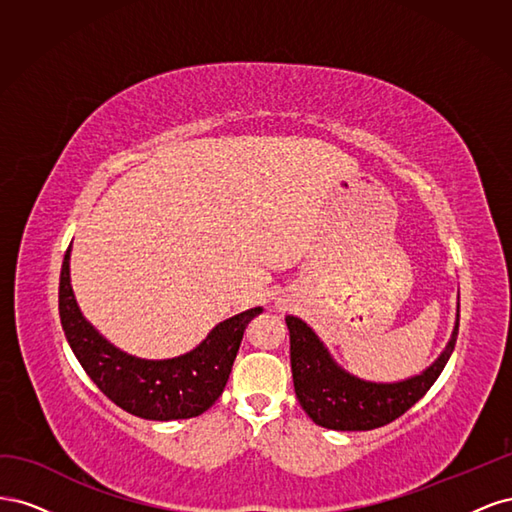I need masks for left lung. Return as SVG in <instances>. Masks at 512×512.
<instances>
[{
	"label": "left lung",
	"mask_w": 512,
	"mask_h": 512,
	"mask_svg": "<svg viewBox=\"0 0 512 512\" xmlns=\"http://www.w3.org/2000/svg\"><path fill=\"white\" fill-rule=\"evenodd\" d=\"M290 331V367L294 393L307 416L335 431H369L395 421L421 399L451 359L457 322L442 354L423 374L401 382H367L339 367L318 335L301 318L286 316Z\"/></svg>",
	"instance_id": "1"
}]
</instances>
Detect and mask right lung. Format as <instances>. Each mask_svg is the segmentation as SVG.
I'll return each instance as SVG.
<instances>
[{"label":"right lung","mask_w":512,"mask_h":512,"mask_svg":"<svg viewBox=\"0 0 512 512\" xmlns=\"http://www.w3.org/2000/svg\"><path fill=\"white\" fill-rule=\"evenodd\" d=\"M260 312L254 307L220 322L175 359H136L108 344L83 318L70 286V247L61 265L59 318L74 356L113 404L147 421H177L209 410L228 382L247 322Z\"/></svg>","instance_id":"obj_1"}]
</instances>
